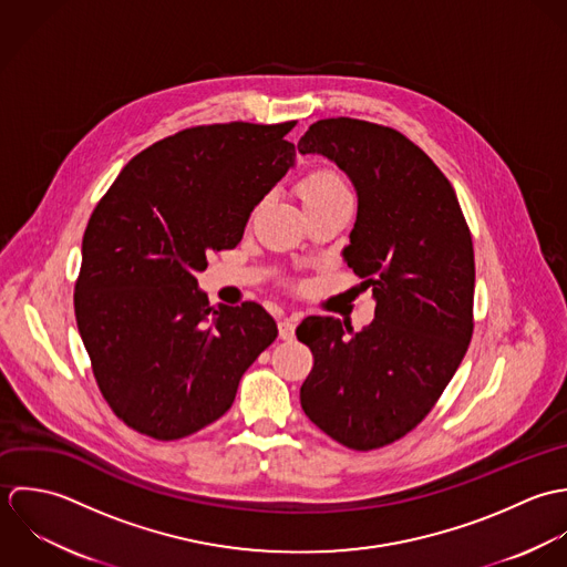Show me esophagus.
<instances>
[{
  "label": "esophagus",
  "mask_w": 567,
  "mask_h": 567,
  "mask_svg": "<svg viewBox=\"0 0 567 567\" xmlns=\"http://www.w3.org/2000/svg\"><path fill=\"white\" fill-rule=\"evenodd\" d=\"M278 333H280V340H293V336H296V320L293 318H282L278 322Z\"/></svg>",
  "instance_id": "34e87169"
}]
</instances>
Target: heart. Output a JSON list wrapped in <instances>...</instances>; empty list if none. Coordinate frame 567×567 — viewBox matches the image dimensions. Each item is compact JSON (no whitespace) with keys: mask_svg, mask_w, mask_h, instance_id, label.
<instances>
[{"mask_svg":"<svg viewBox=\"0 0 567 567\" xmlns=\"http://www.w3.org/2000/svg\"><path fill=\"white\" fill-rule=\"evenodd\" d=\"M298 195L307 206L338 202V199H350V190L346 186V179L341 177L336 168H316L311 171L300 184Z\"/></svg>","mask_w":567,"mask_h":567,"instance_id":"heart-1","label":"heart"}]
</instances>
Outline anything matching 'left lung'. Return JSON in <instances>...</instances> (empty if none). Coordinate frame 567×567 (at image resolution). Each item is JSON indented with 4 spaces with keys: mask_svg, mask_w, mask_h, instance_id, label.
I'll return each instance as SVG.
<instances>
[{
    "mask_svg": "<svg viewBox=\"0 0 567 567\" xmlns=\"http://www.w3.org/2000/svg\"><path fill=\"white\" fill-rule=\"evenodd\" d=\"M298 151L329 157L350 177L357 221L343 260L377 302L359 333L336 318L302 320L296 336L311 348L313 370L300 403L343 447L379 450L430 414L468 348L471 231L450 179L390 126L318 120Z\"/></svg>",
    "mask_w": 567,
    "mask_h": 567,
    "instance_id": "left-lung-1",
    "label": "left lung"
}]
</instances>
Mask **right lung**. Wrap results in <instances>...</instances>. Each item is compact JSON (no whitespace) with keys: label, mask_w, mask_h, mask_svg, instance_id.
I'll list each match as a JSON object with an SVG mask.
<instances>
[{"label":"right lung","mask_w":567,"mask_h":567,"mask_svg":"<svg viewBox=\"0 0 567 567\" xmlns=\"http://www.w3.org/2000/svg\"><path fill=\"white\" fill-rule=\"evenodd\" d=\"M280 124L184 128L137 153L94 208L74 287L79 333L115 416L155 441L221 419L276 340L256 302L210 307L208 254L240 243L251 210L296 162Z\"/></svg>","instance_id":"right-lung-1"}]
</instances>
